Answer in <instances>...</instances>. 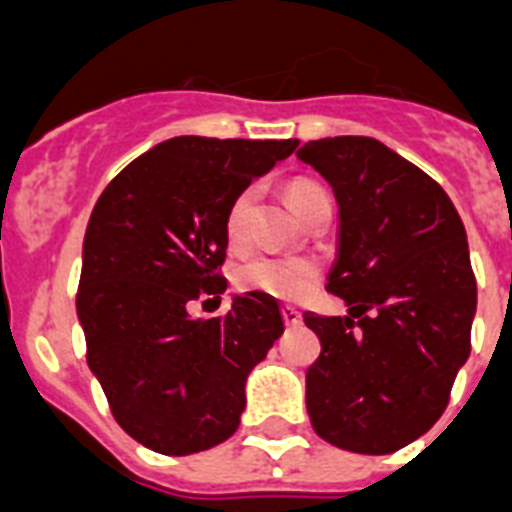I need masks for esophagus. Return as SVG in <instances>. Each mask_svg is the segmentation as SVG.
I'll return each mask as SVG.
<instances>
[{"mask_svg": "<svg viewBox=\"0 0 512 512\" xmlns=\"http://www.w3.org/2000/svg\"><path fill=\"white\" fill-rule=\"evenodd\" d=\"M301 311L293 306H282V322H285V327H298L301 324Z\"/></svg>", "mask_w": 512, "mask_h": 512, "instance_id": "34e87169", "label": "esophagus"}]
</instances>
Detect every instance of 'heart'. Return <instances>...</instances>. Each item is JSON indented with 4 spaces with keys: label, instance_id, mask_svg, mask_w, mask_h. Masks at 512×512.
I'll list each match as a JSON object with an SVG mask.
<instances>
[{
    "label": "heart",
    "instance_id": "b5f03b06",
    "mask_svg": "<svg viewBox=\"0 0 512 512\" xmlns=\"http://www.w3.org/2000/svg\"><path fill=\"white\" fill-rule=\"evenodd\" d=\"M327 190L314 180H295L287 188V198L293 209L301 214L316 196H322ZM253 188H246L238 193V198L232 201L230 211L225 219V232L230 243H240L246 235L248 214L253 206ZM235 280L248 293H261L277 301H298L306 293H311V287L319 280V266L316 261L306 259V256H285V253H259L253 259L243 261L235 274Z\"/></svg>",
    "mask_w": 512,
    "mask_h": 512
}]
</instances>
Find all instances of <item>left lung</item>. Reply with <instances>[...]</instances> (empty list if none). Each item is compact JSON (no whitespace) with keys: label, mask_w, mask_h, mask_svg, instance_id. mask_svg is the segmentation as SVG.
Masks as SVG:
<instances>
[{"label":"left lung","mask_w":512,"mask_h":512,"mask_svg":"<svg viewBox=\"0 0 512 512\" xmlns=\"http://www.w3.org/2000/svg\"><path fill=\"white\" fill-rule=\"evenodd\" d=\"M295 156L335 193L327 290L348 306L303 316L322 340L306 371L311 426L350 453H395L437 424L471 353L466 227L432 177L374 138L308 141Z\"/></svg>","instance_id":"1"}]
</instances>
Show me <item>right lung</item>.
Segmentation results:
<instances>
[{
  "mask_svg": "<svg viewBox=\"0 0 512 512\" xmlns=\"http://www.w3.org/2000/svg\"><path fill=\"white\" fill-rule=\"evenodd\" d=\"M295 146L177 135L130 162L91 211L75 298L88 369L117 424L154 453L193 455L230 439L248 374L285 332L269 295H232L230 311L211 319L188 306L225 293L227 211Z\"/></svg>",
  "mask_w": 512,
  "mask_h": 512,
  "instance_id": "add662e5",
  "label": "right lung"
}]
</instances>
